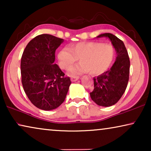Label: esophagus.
<instances>
[{
    "label": "esophagus",
    "instance_id": "34e87169",
    "mask_svg": "<svg viewBox=\"0 0 151 151\" xmlns=\"http://www.w3.org/2000/svg\"><path fill=\"white\" fill-rule=\"evenodd\" d=\"M79 78H80L79 76H72L71 78V80L72 82H75V81H77Z\"/></svg>",
    "mask_w": 151,
    "mask_h": 151
}]
</instances>
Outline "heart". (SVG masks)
I'll use <instances>...</instances> for the list:
<instances>
[{
	"instance_id": "heart-1",
	"label": "heart",
	"mask_w": 151,
	"mask_h": 151,
	"mask_svg": "<svg viewBox=\"0 0 151 151\" xmlns=\"http://www.w3.org/2000/svg\"><path fill=\"white\" fill-rule=\"evenodd\" d=\"M116 57V50L111 44L101 42H79L65 47L58 53L59 65L68 70L78 58L81 61L70 70L71 75L90 71L93 75H100L110 69Z\"/></svg>"
}]
</instances>
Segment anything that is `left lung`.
I'll return each instance as SVG.
<instances>
[{"label": "left lung", "mask_w": 151, "mask_h": 151, "mask_svg": "<svg viewBox=\"0 0 151 151\" xmlns=\"http://www.w3.org/2000/svg\"><path fill=\"white\" fill-rule=\"evenodd\" d=\"M106 37L116 50V60L110 70L93 78L94 89L90 93L92 100L99 106H111L118 102L127 88L129 79L130 60L125 45L120 39L110 33L99 35Z\"/></svg>", "instance_id": "obj_1"}]
</instances>
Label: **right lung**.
<instances>
[{"label":"right lung","mask_w":151,"mask_h":151,"mask_svg":"<svg viewBox=\"0 0 151 151\" xmlns=\"http://www.w3.org/2000/svg\"><path fill=\"white\" fill-rule=\"evenodd\" d=\"M63 41L50 34L38 35L22 53V86L31 102L42 110H53L63 104L71 83L69 77L54 64L55 50Z\"/></svg>","instance_id":"obj_1"}]
</instances>
